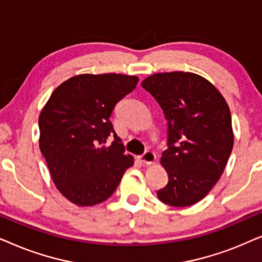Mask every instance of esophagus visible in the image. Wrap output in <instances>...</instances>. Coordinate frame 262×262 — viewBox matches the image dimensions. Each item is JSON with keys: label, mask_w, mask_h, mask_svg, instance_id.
<instances>
[{"label": "esophagus", "mask_w": 262, "mask_h": 262, "mask_svg": "<svg viewBox=\"0 0 262 262\" xmlns=\"http://www.w3.org/2000/svg\"><path fill=\"white\" fill-rule=\"evenodd\" d=\"M138 159H139V161H141V162H143L144 164H154L156 162L155 152L150 151V150L145 151L142 156H138Z\"/></svg>", "instance_id": "obj_1"}]
</instances>
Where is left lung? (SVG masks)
<instances>
[{
	"mask_svg": "<svg viewBox=\"0 0 262 262\" xmlns=\"http://www.w3.org/2000/svg\"><path fill=\"white\" fill-rule=\"evenodd\" d=\"M141 84L168 121L161 164L169 180L157 198L170 206H191L206 196L227 166L234 146L230 110L211 82L193 73L154 74Z\"/></svg>",
	"mask_w": 262,
	"mask_h": 262,
	"instance_id": "left-lung-1",
	"label": "left lung"
}]
</instances>
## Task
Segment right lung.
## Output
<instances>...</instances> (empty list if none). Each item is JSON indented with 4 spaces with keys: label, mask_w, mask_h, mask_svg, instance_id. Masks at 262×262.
Wrapping results in <instances>:
<instances>
[{
    "label": "right lung",
    "mask_w": 262,
    "mask_h": 262,
    "mask_svg": "<svg viewBox=\"0 0 262 262\" xmlns=\"http://www.w3.org/2000/svg\"><path fill=\"white\" fill-rule=\"evenodd\" d=\"M137 83V76L123 74L76 75L59 84L42 107L39 148L52 181L69 202H105L134 164L110 118ZM111 135L114 142L106 146Z\"/></svg>",
    "instance_id": "right-lung-1"
}]
</instances>
